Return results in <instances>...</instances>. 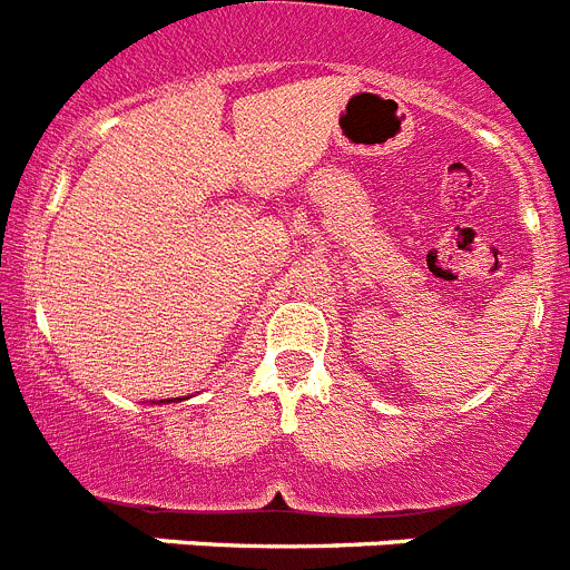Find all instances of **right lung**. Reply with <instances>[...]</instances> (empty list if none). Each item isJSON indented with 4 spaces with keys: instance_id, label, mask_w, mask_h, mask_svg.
Listing matches in <instances>:
<instances>
[{
    "instance_id": "add662e5",
    "label": "right lung",
    "mask_w": 570,
    "mask_h": 570,
    "mask_svg": "<svg viewBox=\"0 0 570 570\" xmlns=\"http://www.w3.org/2000/svg\"><path fill=\"white\" fill-rule=\"evenodd\" d=\"M159 402H165V400H159ZM168 402H170V400H168Z\"/></svg>"
}]
</instances>
